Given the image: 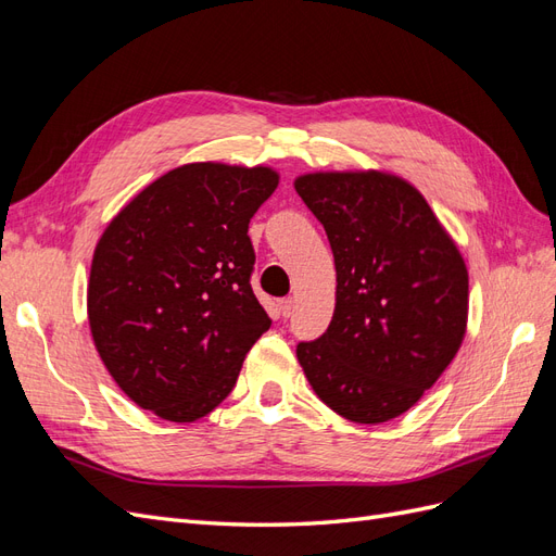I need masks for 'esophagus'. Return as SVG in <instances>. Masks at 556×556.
I'll return each mask as SVG.
<instances>
[{
    "instance_id": "esophagus-1",
    "label": "esophagus",
    "mask_w": 556,
    "mask_h": 556,
    "mask_svg": "<svg viewBox=\"0 0 556 556\" xmlns=\"http://www.w3.org/2000/svg\"><path fill=\"white\" fill-rule=\"evenodd\" d=\"M280 313H282V317H290L294 313V299L292 296L280 301Z\"/></svg>"
}]
</instances>
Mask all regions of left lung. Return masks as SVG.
I'll return each instance as SVG.
<instances>
[{
	"label": "left lung",
	"instance_id": "1",
	"mask_svg": "<svg viewBox=\"0 0 556 556\" xmlns=\"http://www.w3.org/2000/svg\"><path fill=\"white\" fill-rule=\"evenodd\" d=\"M294 190L323 223L336 264V308L296 359L341 417L380 425L410 410L457 355L468 271L457 243L406 178L313 172Z\"/></svg>",
	"mask_w": 556,
	"mask_h": 556
}]
</instances>
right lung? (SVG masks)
<instances>
[{"instance_id":"right-lung-1","label":"right lung","mask_w":556,"mask_h":556,"mask_svg":"<svg viewBox=\"0 0 556 556\" xmlns=\"http://www.w3.org/2000/svg\"><path fill=\"white\" fill-rule=\"evenodd\" d=\"M278 180L264 164L176 166L125 204L97 241L92 341L143 410L169 422L208 415L271 327L250 288L248 225Z\"/></svg>"}]
</instances>
